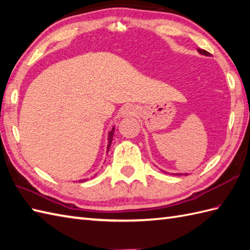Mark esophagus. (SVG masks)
I'll return each mask as SVG.
<instances>
[{"label":"esophagus","instance_id":"34e87169","mask_svg":"<svg viewBox=\"0 0 250 250\" xmlns=\"http://www.w3.org/2000/svg\"><path fill=\"white\" fill-rule=\"evenodd\" d=\"M136 114V109L133 106L131 105H127L123 108V110H122V115L123 117H130V115H135Z\"/></svg>","mask_w":250,"mask_h":250}]
</instances>
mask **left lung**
Here are the masks:
<instances>
[{"mask_svg": "<svg viewBox=\"0 0 250 250\" xmlns=\"http://www.w3.org/2000/svg\"><path fill=\"white\" fill-rule=\"evenodd\" d=\"M198 52H199L200 54L206 55V56H210V53H209V52H207V51H205V50H200V48H198ZM176 175H178V174H176ZM180 175H182V174H180ZM186 175H187V174H186Z\"/></svg>", "mask_w": 250, "mask_h": 250, "instance_id": "obj_1", "label": "left lung"}]
</instances>
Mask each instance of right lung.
I'll return each instance as SVG.
<instances>
[{"mask_svg": "<svg viewBox=\"0 0 250 250\" xmlns=\"http://www.w3.org/2000/svg\"><path fill=\"white\" fill-rule=\"evenodd\" d=\"M113 135H114V128H112L111 129V131L109 132V136H108V150H109V147H110V145H111V142H112V139H113ZM84 181V180H83ZM81 182V181H79Z\"/></svg>", "mask_w": 250, "mask_h": 250, "instance_id": "add662e5", "label": "right lung"}]
</instances>
